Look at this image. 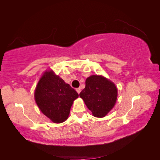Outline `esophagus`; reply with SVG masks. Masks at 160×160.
Returning <instances> with one entry per match:
<instances>
[{
  "label": "esophagus",
  "mask_w": 160,
  "mask_h": 160,
  "mask_svg": "<svg viewBox=\"0 0 160 160\" xmlns=\"http://www.w3.org/2000/svg\"><path fill=\"white\" fill-rule=\"evenodd\" d=\"M76 90H77V92H78V94H79L80 92H81V88H78L76 89Z\"/></svg>",
  "instance_id": "34e87169"
}]
</instances>
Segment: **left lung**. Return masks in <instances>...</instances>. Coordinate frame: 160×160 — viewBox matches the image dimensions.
Listing matches in <instances>:
<instances>
[{
	"label": "left lung",
	"mask_w": 160,
	"mask_h": 160,
	"mask_svg": "<svg viewBox=\"0 0 160 160\" xmlns=\"http://www.w3.org/2000/svg\"><path fill=\"white\" fill-rule=\"evenodd\" d=\"M79 96L94 117H103L115 106L117 89L112 81L105 77L92 75L87 78L86 87Z\"/></svg>",
	"instance_id": "obj_1"
}]
</instances>
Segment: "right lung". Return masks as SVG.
Wrapping results in <instances>:
<instances>
[{"instance_id":"right-lung-1","label":"right lung","mask_w":160,"mask_h":160,"mask_svg":"<svg viewBox=\"0 0 160 160\" xmlns=\"http://www.w3.org/2000/svg\"><path fill=\"white\" fill-rule=\"evenodd\" d=\"M78 97L77 91L52 71L43 74L34 92L41 111L54 123L66 121L74 100Z\"/></svg>"}]
</instances>
